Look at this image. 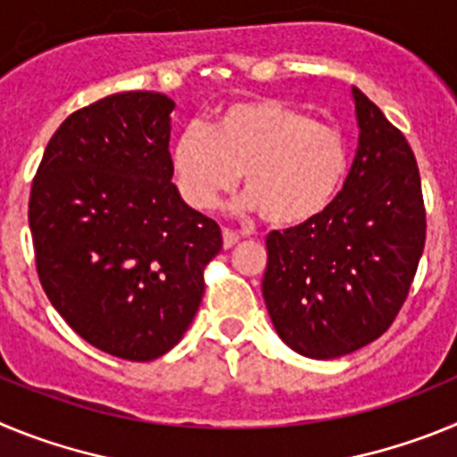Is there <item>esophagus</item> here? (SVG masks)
<instances>
[{
    "label": "esophagus",
    "mask_w": 457,
    "mask_h": 457,
    "mask_svg": "<svg viewBox=\"0 0 457 457\" xmlns=\"http://www.w3.org/2000/svg\"><path fill=\"white\" fill-rule=\"evenodd\" d=\"M221 236H224V249H231V247H236L237 242H240V233H236V231H231V228H224V231H221Z\"/></svg>",
    "instance_id": "obj_1"
}]
</instances>
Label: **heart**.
Instances as JSON below:
<instances>
[{
	"label": "heart",
	"mask_w": 457,
	"mask_h": 457,
	"mask_svg": "<svg viewBox=\"0 0 457 457\" xmlns=\"http://www.w3.org/2000/svg\"><path fill=\"white\" fill-rule=\"evenodd\" d=\"M171 171L192 208L212 210L240 180L242 205L268 224L300 226L325 212L348 173L341 130L277 98L237 100L210 128L192 125L171 146Z\"/></svg>",
	"instance_id": "heart-1"
}]
</instances>
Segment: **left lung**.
Listing matches in <instances>:
<instances>
[{"label": "left lung", "mask_w": 457, "mask_h": 457, "mask_svg": "<svg viewBox=\"0 0 457 457\" xmlns=\"http://www.w3.org/2000/svg\"><path fill=\"white\" fill-rule=\"evenodd\" d=\"M359 148L325 212L265 237L263 297L277 334L311 359L364 348L405 304L426 245L417 157L405 135L353 88Z\"/></svg>", "instance_id": "left-lung-1"}]
</instances>
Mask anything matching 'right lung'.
<instances>
[{"instance_id":"obj_1","label":"right lung","mask_w":457,"mask_h":457,"mask_svg":"<svg viewBox=\"0 0 457 457\" xmlns=\"http://www.w3.org/2000/svg\"><path fill=\"white\" fill-rule=\"evenodd\" d=\"M173 100L114 93L52 135L29 194L36 272L63 320L128 361L176 345L204 297L221 228L171 183Z\"/></svg>"}]
</instances>
